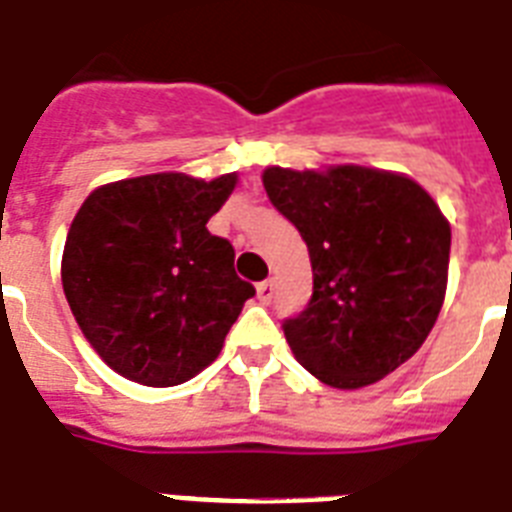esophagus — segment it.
Returning a JSON list of instances; mask_svg holds the SVG:
<instances>
[{"label": "esophagus", "instance_id": "1", "mask_svg": "<svg viewBox=\"0 0 512 512\" xmlns=\"http://www.w3.org/2000/svg\"><path fill=\"white\" fill-rule=\"evenodd\" d=\"M256 293H259L261 303H272L274 298V280H264L256 285Z\"/></svg>", "mask_w": 512, "mask_h": 512}]
</instances>
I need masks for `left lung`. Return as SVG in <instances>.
Segmentation results:
<instances>
[{"instance_id": "obj_1", "label": "left lung", "mask_w": 512, "mask_h": 512, "mask_svg": "<svg viewBox=\"0 0 512 512\" xmlns=\"http://www.w3.org/2000/svg\"><path fill=\"white\" fill-rule=\"evenodd\" d=\"M266 196L306 240L314 293L285 319L303 369L337 390L387 377L424 345L447 290L450 225L411 177L342 164L269 167Z\"/></svg>"}]
</instances>
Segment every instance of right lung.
Wrapping results in <instances>:
<instances>
[{
    "mask_svg": "<svg viewBox=\"0 0 512 512\" xmlns=\"http://www.w3.org/2000/svg\"><path fill=\"white\" fill-rule=\"evenodd\" d=\"M238 175L159 172L96 188L75 214L62 287L75 322L125 379L172 387L204 371L256 295L230 240L206 230Z\"/></svg>",
    "mask_w": 512,
    "mask_h": 512,
    "instance_id": "right-lung-1",
    "label": "right lung"
}]
</instances>
